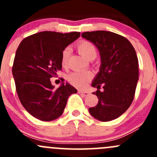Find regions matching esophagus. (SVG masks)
I'll return each instance as SVG.
<instances>
[{
  "instance_id": "obj_1",
  "label": "esophagus",
  "mask_w": 157,
  "mask_h": 157,
  "mask_svg": "<svg viewBox=\"0 0 157 157\" xmlns=\"http://www.w3.org/2000/svg\"><path fill=\"white\" fill-rule=\"evenodd\" d=\"M78 93H80V94L83 95V96H88V95H89V93H88V92H86V91H83V90H79V91H78Z\"/></svg>"
}]
</instances>
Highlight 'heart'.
Returning <instances> with one entry per match:
<instances>
[{
	"label": "heart",
	"instance_id": "1",
	"mask_svg": "<svg viewBox=\"0 0 157 157\" xmlns=\"http://www.w3.org/2000/svg\"><path fill=\"white\" fill-rule=\"evenodd\" d=\"M77 48L82 55L88 60H93L97 55V48L92 42L81 40L77 44ZM71 49L66 48L61 54V64L65 67L68 61ZM93 74L90 71H75L67 76V80L71 84L77 88H85L89 82L93 79Z\"/></svg>",
	"mask_w": 157,
	"mask_h": 157
}]
</instances>
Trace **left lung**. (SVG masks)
Listing matches in <instances>:
<instances>
[{
	"label": "left lung",
	"mask_w": 157,
	"mask_h": 157,
	"mask_svg": "<svg viewBox=\"0 0 157 157\" xmlns=\"http://www.w3.org/2000/svg\"><path fill=\"white\" fill-rule=\"evenodd\" d=\"M82 37L97 47L101 57L99 72L92 83L98 89L93 94L99 101L89 112L99 121H112L122 115L134 99L139 75L135 49L125 37L112 32H85Z\"/></svg>",
	"instance_id": "left-lung-1"
}]
</instances>
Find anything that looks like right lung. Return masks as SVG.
Segmentation results:
<instances>
[{"label": "right lung", "instance_id": "right-lung-1", "mask_svg": "<svg viewBox=\"0 0 157 157\" xmlns=\"http://www.w3.org/2000/svg\"><path fill=\"white\" fill-rule=\"evenodd\" d=\"M80 33L44 31L25 38L16 52L12 73L20 102L33 117L53 121L62 115L67 99L77 90L62 83L55 89L50 78L61 71V54Z\"/></svg>", "mask_w": 157, "mask_h": 157}]
</instances>
